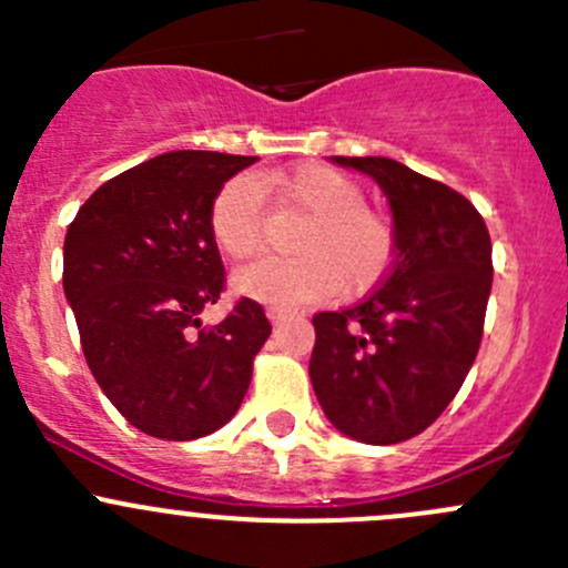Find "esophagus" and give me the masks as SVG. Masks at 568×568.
<instances>
[{"instance_id": "esophagus-1", "label": "esophagus", "mask_w": 568, "mask_h": 568, "mask_svg": "<svg viewBox=\"0 0 568 568\" xmlns=\"http://www.w3.org/2000/svg\"><path fill=\"white\" fill-rule=\"evenodd\" d=\"M291 316H294V311H288V307H266V318L272 321V324H283V321H288Z\"/></svg>"}]
</instances>
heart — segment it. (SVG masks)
Masks as SVG:
<instances>
[{"label":"heart","instance_id":"1","mask_svg":"<svg viewBox=\"0 0 568 568\" xmlns=\"http://www.w3.org/2000/svg\"><path fill=\"white\" fill-rule=\"evenodd\" d=\"M263 194L307 220L294 239L296 257H261L233 274L239 296L280 307L311 305L365 294L387 274L395 255L390 216L365 203L354 178L316 162L231 178L209 211L211 239L222 255L244 261L261 247Z\"/></svg>","mask_w":568,"mask_h":568}]
</instances>
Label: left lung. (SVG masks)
<instances>
[{"instance_id": "left-lung-1", "label": "left lung", "mask_w": 568, "mask_h": 568, "mask_svg": "<svg viewBox=\"0 0 568 568\" xmlns=\"http://www.w3.org/2000/svg\"><path fill=\"white\" fill-rule=\"evenodd\" d=\"M379 183L395 255L359 305L318 313L311 382L332 426L395 445L432 426L464 385L484 335L491 242L459 192L385 156H332Z\"/></svg>"}]
</instances>
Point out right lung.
Segmentation results:
<instances>
[{
	"mask_svg": "<svg viewBox=\"0 0 568 568\" xmlns=\"http://www.w3.org/2000/svg\"><path fill=\"white\" fill-rule=\"evenodd\" d=\"M255 162L214 151L162 153L95 189L68 227L62 288L84 359L142 434L186 443L225 426L272 335L252 300L220 324L200 321L225 283L209 231L211 203Z\"/></svg>",
	"mask_w": 568,
	"mask_h": 568,
	"instance_id": "obj_1",
	"label": "right lung"
}]
</instances>
